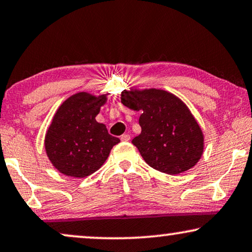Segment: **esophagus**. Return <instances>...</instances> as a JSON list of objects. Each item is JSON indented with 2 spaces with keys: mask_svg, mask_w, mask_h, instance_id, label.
Listing matches in <instances>:
<instances>
[{
  "mask_svg": "<svg viewBox=\"0 0 252 252\" xmlns=\"http://www.w3.org/2000/svg\"><path fill=\"white\" fill-rule=\"evenodd\" d=\"M121 140H122V142H129L130 136L126 135V133H124V135L121 136Z\"/></svg>",
  "mask_w": 252,
  "mask_h": 252,
  "instance_id": "34e87169",
  "label": "esophagus"
}]
</instances>
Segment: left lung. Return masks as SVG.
Returning <instances> with one entry per match:
<instances>
[{
  "mask_svg": "<svg viewBox=\"0 0 252 252\" xmlns=\"http://www.w3.org/2000/svg\"><path fill=\"white\" fill-rule=\"evenodd\" d=\"M121 102L142 113V132L132 144L147 165L177 175L198 162L204 152L202 128L180 98L165 90L131 89L122 91Z\"/></svg>",
  "mask_w": 252,
  "mask_h": 252,
  "instance_id": "1",
  "label": "left lung"
}]
</instances>
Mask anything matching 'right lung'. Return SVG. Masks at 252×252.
<instances>
[{"label": "right lung", "mask_w": 252, "mask_h": 252, "mask_svg": "<svg viewBox=\"0 0 252 252\" xmlns=\"http://www.w3.org/2000/svg\"><path fill=\"white\" fill-rule=\"evenodd\" d=\"M107 95L78 92L69 96L53 117L45 136L46 153L63 175L82 179L101 167L120 139L96 122Z\"/></svg>", "instance_id": "1"}]
</instances>
